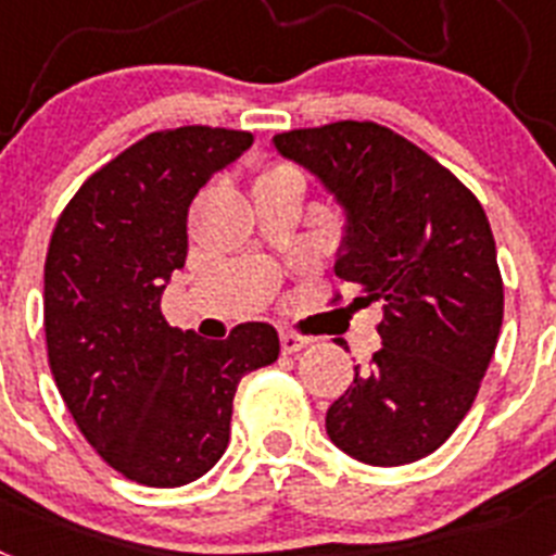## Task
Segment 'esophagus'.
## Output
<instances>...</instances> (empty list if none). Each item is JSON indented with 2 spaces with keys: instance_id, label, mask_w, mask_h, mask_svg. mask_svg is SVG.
Here are the masks:
<instances>
[{
  "instance_id": "esophagus-1",
  "label": "esophagus",
  "mask_w": 556,
  "mask_h": 556,
  "mask_svg": "<svg viewBox=\"0 0 556 556\" xmlns=\"http://www.w3.org/2000/svg\"><path fill=\"white\" fill-rule=\"evenodd\" d=\"M306 345H312V337H303V333L294 331H281V351L283 353H298Z\"/></svg>"
}]
</instances>
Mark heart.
<instances>
[{
    "label": "heart",
    "mask_w": 556,
    "mask_h": 556,
    "mask_svg": "<svg viewBox=\"0 0 556 556\" xmlns=\"http://www.w3.org/2000/svg\"><path fill=\"white\" fill-rule=\"evenodd\" d=\"M281 175H294V172L287 169V166H273V169L264 172L262 178H281Z\"/></svg>",
    "instance_id": "b5f03b06"
}]
</instances>
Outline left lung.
<instances>
[{
    "instance_id": "left-lung-1",
    "label": "left lung",
    "mask_w": 556,
    "mask_h": 556,
    "mask_svg": "<svg viewBox=\"0 0 556 556\" xmlns=\"http://www.w3.org/2000/svg\"><path fill=\"white\" fill-rule=\"evenodd\" d=\"M273 141L345 211L333 273L362 289L353 303L384 308V348L328 406V437L376 468L424 459L470 412L498 342L504 283L488 214L429 152L376 122Z\"/></svg>"
}]
</instances>
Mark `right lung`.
<instances>
[{
    "instance_id": "add662e5",
    "label": "right lung",
    "mask_w": 556,
    "mask_h": 556,
    "mask_svg": "<svg viewBox=\"0 0 556 556\" xmlns=\"http://www.w3.org/2000/svg\"><path fill=\"white\" fill-rule=\"evenodd\" d=\"M253 132L159 130L97 169L68 200L43 264V331L55 384L91 448L130 481L180 488L228 448L242 376L273 365L267 323L228 339L178 331L161 314L186 264L189 205Z\"/></svg>"
}]
</instances>
